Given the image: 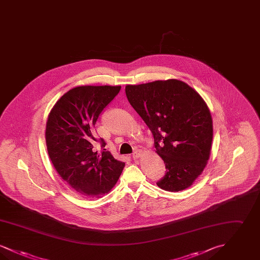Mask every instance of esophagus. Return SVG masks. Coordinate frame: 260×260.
Masks as SVG:
<instances>
[{
  "mask_svg": "<svg viewBox=\"0 0 260 260\" xmlns=\"http://www.w3.org/2000/svg\"><path fill=\"white\" fill-rule=\"evenodd\" d=\"M142 153H143V152H142L141 150H138V149H137V150H136V151L133 153V158H134V159H138L139 157H141Z\"/></svg>",
  "mask_w": 260,
  "mask_h": 260,
  "instance_id": "esophagus-1",
  "label": "esophagus"
}]
</instances>
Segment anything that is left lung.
Here are the masks:
<instances>
[{
	"label": "left lung",
	"mask_w": 260,
	"mask_h": 260,
	"mask_svg": "<svg viewBox=\"0 0 260 260\" xmlns=\"http://www.w3.org/2000/svg\"><path fill=\"white\" fill-rule=\"evenodd\" d=\"M125 94L150 128L166 165L157 185L170 192L190 187L206 168L212 142V120L204 99L174 79L127 85Z\"/></svg>",
	"instance_id": "obj_1"
}]
</instances>
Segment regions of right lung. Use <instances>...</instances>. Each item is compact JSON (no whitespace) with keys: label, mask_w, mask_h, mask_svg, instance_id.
<instances>
[{"label":"right lung","mask_w":260,"mask_h":260,"mask_svg":"<svg viewBox=\"0 0 260 260\" xmlns=\"http://www.w3.org/2000/svg\"><path fill=\"white\" fill-rule=\"evenodd\" d=\"M121 90V87L82 86L70 89L51 109L46 142L50 161L67 184L82 196L100 198L109 193L124 168L109 151L98 153L94 135L99 115Z\"/></svg>","instance_id":"obj_1"}]
</instances>
